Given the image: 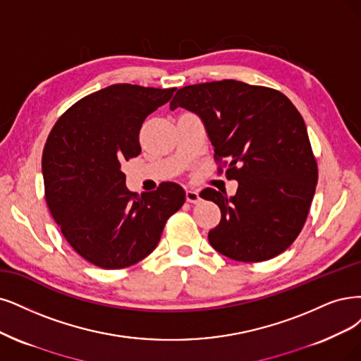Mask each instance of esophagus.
I'll list each match as a JSON object with an SVG mask.
<instances>
[{
  "instance_id": "1",
  "label": "esophagus",
  "mask_w": 361,
  "mask_h": 361,
  "mask_svg": "<svg viewBox=\"0 0 361 361\" xmlns=\"http://www.w3.org/2000/svg\"><path fill=\"white\" fill-rule=\"evenodd\" d=\"M185 201L190 202V204H197L199 201H201V197H199V193L196 190H185Z\"/></svg>"
}]
</instances>
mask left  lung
Listing matches in <instances>:
<instances>
[{"instance_id": "obj_1", "label": "left lung", "mask_w": 361, "mask_h": 361, "mask_svg": "<svg viewBox=\"0 0 361 361\" xmlns=\"http://www.w3.org/2000/svg\"><path fill=\"white\" fill-rule=\"evenodd\" d=\"M201 117L214 159L238 181L235 196L205 189L221 211L208 241L236 262H264L286 251L308 217L318 168L300 113L279 90L221 80L178 89L169 109ZM223 169L219 168V172Z\"/></svg>"}]
</instances>
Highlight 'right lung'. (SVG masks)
Returning <instances> with one entry per match:
<instances>
[{"label": "right lung", "mask_w": 361, "mask_h": 361, "mask_svg": "<svg viewBox=\"0 0 361 361\" xmlns=\"http://www.w3.org/2000/svg\"><path fill=\"white\" fill-rule=\"evenodd\" d=\"M173 90L111 85L77 101L49 133L42 160L49 211L77 255L98 268L122 269L149 256L185 201L176 183L132 193L120 169L141 152L145 117Z\"/></svg>", "instance_id": "add662e5"}]
</instances>
